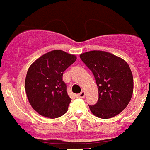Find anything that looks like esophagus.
<instances>
[{"mask_svg": "<svg viewBox=\"0 0 150 150\" xmlns=\"http://www.w3.org/2000/svg\"><path fill=\"white\" fill-rule=\"evenodd\" d=\"M76 97L79 98H85V92L84 91H81L79 94L76 95Z\"/></svg>", "mask_w": 150, "mask_h": 150, "instance_id": "obj_1", "label": "esophagus"}]
</instances>
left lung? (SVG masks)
<instances>
[{"label":"left lung","mask_w":150,"mask_h":150,"mask_svg":"<svg viewBox=\"0 0 150 150\" xmlns=\"http://www.w3.org/2000/svg\"><path fill=\"white\" fill-rule=\"evenodd\" d=\"M80 57L94 74L98 88V102L89 105L92 114L110 118L121 113L133 93V77L128 63L104 51H90Z\"/></svg>","instance_id":"left-lung-1"}]
</instances>
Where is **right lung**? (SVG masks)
<instances>
[{"label":"right lung","instance_id":"right-lung-1","mask_svg":"<svg viewBox=\"0 0 150 150\" xmlns=\"http://www.w3.org/2000/svg\"><path fill=\"white\" fill-rule=\"evenodd\" d=\"M76 59L74 55L56 50L44 54L30 66L25 92L30 105L39 115L56 118L67 111L71 99L63 74Z\"/></svg>","mask_w":150,"mask_h":150}]
</instances>
